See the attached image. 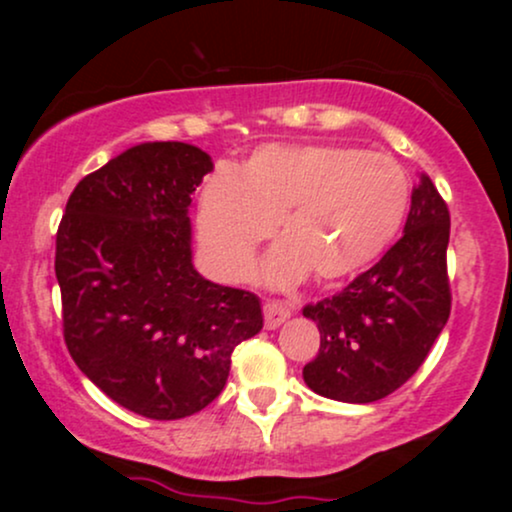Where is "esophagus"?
Instances as JSON below:
<instances>
[{"instance_id": "obj_1", "label": "esophagus", "mask_w": 512, "mask_h": 512, "mask_svg": "<svg viewBox=\"0 0 512 512\" xmlns=\"http://www.w3.org/2000/svg\"><path fill=\"white\" fill-rule=\"evenodd\" d=\"M291 313H293L291 303L267 301L264 303V325H267V330H274V327H279L286 317H291Z\"/></svg>"}]
</instances>
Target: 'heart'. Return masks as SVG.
Listing matches in <instances>:
<instances>
[{
  "label": "heart",
  "instance_id": "heart-1",
  "mask_svg": "<svg viewBox=\"0 0 512 512\" xmlns=\"http://www.w3.org/2000/svg\"><path fill=\"white\" fill-rule=\"evenodd\" d=\"M409 180L390 156L351 146H262L236 178L216 175L199 199L204 250L226 279L250 272L255 250L279 223V250L264 264L274 286L313 272L320 284L366 269L397 236Z\"/></svg>",
  "mask_w": 512,
  "mask_h": 512
}]
</instances>
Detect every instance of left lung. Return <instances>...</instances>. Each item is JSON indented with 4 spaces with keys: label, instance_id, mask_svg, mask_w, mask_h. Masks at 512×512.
Wrapping results in <instances>:
<instances>
[{
    "label": "left lung",
    "instance_id": "obj_1",
    "mask_svg": "<svg viewBox=\"0 0 512 512\" xmlns=\"http://www.w3.org/2000/svg\"><path fill=\"white\" fill-rule=\"evenodd\" d=\"M448 240V204L421 173L404 236L342 291L303 308L320 330L317 356L303 368L310 390L378 402L424 366L452 308Z\"/></svg>",
    "mask_w": 512,
    "mask_h": 512
}]
</instances>
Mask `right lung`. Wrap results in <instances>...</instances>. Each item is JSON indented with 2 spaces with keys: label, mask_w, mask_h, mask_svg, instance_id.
<instances>
[{
  "label": "right lung",
  "mask_w": 512,
  "mask_h": 512,
  "mask_svg": "<svg viewBox=\"0 0 512 512\" xmlns=\"http://www.w3.org/2000/svg\"><path fill=\"white\" fill-rule=\"evenodd\" d=\"M202 149L154 142L88 173L55 238L62 334L81 373L146 419L197 414L221 395L233 349L262 330L255 293L192 267V192Z\"/></svg>",
  "instance_id": "right-lung-1"
}]
</instances>
